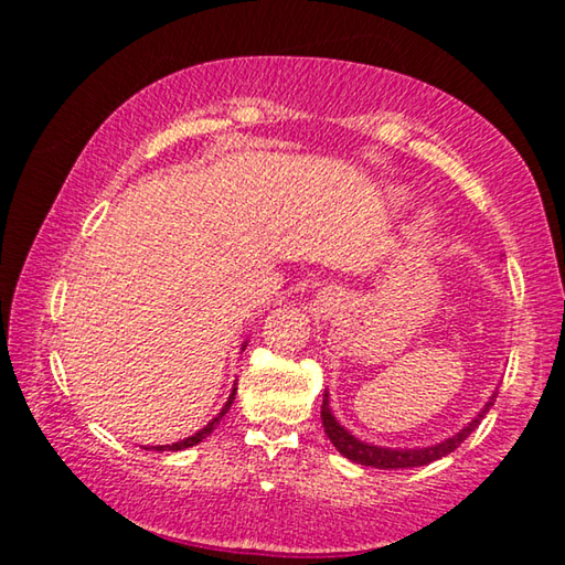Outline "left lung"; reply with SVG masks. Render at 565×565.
Segmentation results:
<instances>
[{
	"instance_id": "obj_1",
	"label": "left lung",
	"mask_w": 565,
	"mask_h": 565,
	"mask_svg": "<svg viewBox=\"0 0 565 565\" xmlns=\"http://www.w3.org/2000/svg\"><path fill=\"white\" fill-rule=\"evenodd\" d=\"M493 401H495V391H493V396L486 401V406L481 408V414H478L471 420V424L463 426L456 436L446 438V441L434 444V446H426V448H386V446L366 444V441H361V438L351 436L347 428L339 424L337 416L331 414L329 394H323L321 420H323V431H327V436L331 438V444L337 446V451L341 456H347L349 461L361 463V466H371V468H384V471H394V468L428 466V463L438 461V458H444V456H448L451 451H456V448L461 446L466 438L476 431V426L481 424V418L489 414V408L493 406Z\"/></svg>"
}]
</instances>
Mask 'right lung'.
I'll use <instances>...</instances> for the list:
<instances>
[{
  "instance_id": "right-lung-1",
  "label": "right lung",
  "mask_w": 565,
  "mask_h": 565,
  "mask_svg": "<svg viewBox=\"0 0 565 565\" xmlns=\"http://www.w3.org/2000/svg\"><path fill=\"white\" fill-rule=\"evenodd\" d=\"M234 396H236V386L232 388V396H228V401L224 404V408L218 411V416H214L212 420H209V424H206L204 428H199V431H196L194 436H189V438H184V441H177V444H171V446H151V448H154V451H184V448H189V446L202 444L206 436H212V431H214V428L218 426V420H222V418L226 416V411L232 408V404H234Z\"/></svg>"
}]
</instances>
